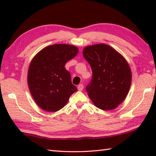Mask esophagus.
Segmentation results:
<instances>
[{"label": "esophagus", "instance_id": "1", "mask_svg": "<svg viewBox=\"0 0 156 156\" xmlns=\"http://www.w3.org/2000/svg\"><path fill=\"white\" fill-rule=\"evenodd\" d=\"M83 88H84V86H83V84H78V91H82V90H83Z\"/></svg>", "mask_w": 156, "mask_h": 156}]
</instances>
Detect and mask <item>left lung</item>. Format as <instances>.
Returning a JSON list of instances; mask_svg holds the SVG:
<instances>
[{
    "instance_id": "obj_1",
    "label": "left lung",
    "mask_w": 156,
    "mask_h": 156,
    "mask_svg": "<svg viewBox=\"0 0 156 156\" xmlns=\"http://www.w3.org/2000/svg\"><path fill=\"white\" fill-rule=\"evenodd\" d=\"M83 54L92 70L91 83L86 87L89 98L100 109H115L125 100L131 87L132 75L127 61L103 43L87 46Z\"/></svg>"
}]
</instances>
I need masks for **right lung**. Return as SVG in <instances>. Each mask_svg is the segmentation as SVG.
Returning a JSON list of instances; mask_svg holds the SVG:
<instances>
[{"mask_svg":"<svg viewBox=\"0 0 156 156\" xmlns=\"http://www.w3.org/2000/svg\"><path fill=\"white\" fill-rule=\"evenodd\" d=\"M78 47L68 44L49 45L33 58L29 66L27 84L34 101L46 112H56L67 105L78 90L65 65L77 55Z\"/></svg>","mask_w":156,"mask_h":156,"instance_id":"right-lung-1","label":"right lung"}]
</instances>
